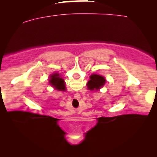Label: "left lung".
Returning <instances> with one entry per match:
<instances>
[{"label": "left lung", "mask_w": 157, "mask_h": 157, "mask_svg": "<svg viewBox=\"0 0 157 157\" xmlns=\"http://www.w3.org/2000/svg\"><path fill=\"white\" fill-rule=\"evenodd\" d=\"M105 82V80L103 77L101 76V75L94 74V75H91L90 80L87 83V86L90 90L100 89V88L102 87Z\"/></svg>", "instance_id": "left-lung-1"}]
</instances>
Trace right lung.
Instances as JSON below:
<instances>
[{
  "label": "right lung",
  "instance_id": "obj_1",
  "mask_svg": "<svg viewBox=\"0 0 157 157\" xmlns=\"http://www.w3.org/2000/svg\"><path fill=\"white\" fill-rule=\"evenodd\" d=\"M50 77H51L50 78L51 80H49L50 83L52 86L55 87V89L58 91H65L66 87H65L64 80L59 77V74H53Z\"/></svg>",
  "mask_w": 157,
  "mask_h": 157
}]
</instances>
